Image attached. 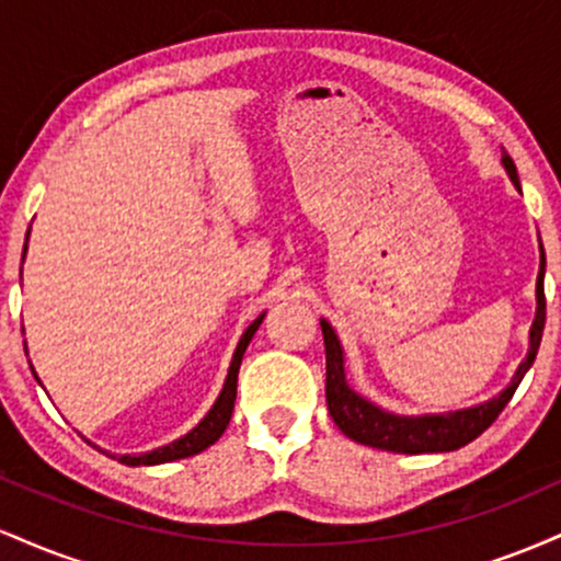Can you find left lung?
<instances>
[{
    "mask_svg": "<svg viewBox=\"0 0 561 561\" xmlns=\"http://www.w3.org/2000/svg\"><path fill=\"white\" fill-rule=\"evenodd\" d=\"M501 163L512 179V184L519 190V176L514 160L501 156ZM543 274H546V253L540 244V272L536 282V319L530 327V347H527L525 362L517 366L512 382L506 385L499 396L491 401L469 405V409L446 411V414H392L382 405L371 403L362 392H356L345 379V351L340 345L337 332L327 319H321V332H324V351H327V409H330L334 424H337L351 440L371 446L379 450H392V454H446L456 450L474 437L485 433L495 422V416L504 411V405L512 401L514 390L519 388L523 377L527 375L543 337L546 324V295H543Z\"/></svg>",
    "mask_w": 561,
    "mask_h": 561,
    "instance_id": "left-lung-1",
    "label": "left lung"
}]
</instances>
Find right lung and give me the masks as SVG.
I'll return each mask as SVG.
<instances>
[{
  "label": "right lung",
  "instance_id": "add662e5",
  "mask_svg": "<svg viewBox=\"0 0 561 561\" xmlns=\"http://www.w3.org/2000/svg\"><path fill=\"white\" fill-rule=\"evenodd\" d=\"M28 234H31V229H28ZM28 234H25L23 259H25V250H28ZM263 317H266V311H263L259 319H253V324L242 332L240 343H237V347H234V356H231L227 379H224V388H221V392H218L216 403L210 405L208 414H205L203 420H199L195 427L190 430V433L176 437V440H171L169 446L145 450V454H107V450L100 448L102 454L113 456V459H118L121 465H126V467H156V465H169V461H176V459H186V456H195V454H199V450L214 446L218 437L224 435V430H227V424L231 420V411H234V398H237V375H240L242 356H244V351H248L253 334L259 332Z\"/></svg>",
  "mask_w": 561,
  "mask_h": 561
}]
</instances>
